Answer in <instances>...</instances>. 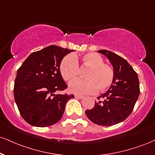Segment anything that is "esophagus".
<instances>
[{
    "mask_svg": "<svg viewBox=\"0 0 155 155\" xmlns=\"http://www.w3.org/2000/svg\"><path fill=\"white\" fill-rule=\"evenodd\" d=\"M74 97H75V98H77V99H82L84 97L83 96L78 95V94H75V95H74Z\"/></svg>",
    "mask_w": 155,
    "mask_h": 155,
    "instance_id": "34e87169",
    "label": "esophagus"
}]
</instances>
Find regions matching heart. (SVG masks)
<instances>
[{"label": "heart", "mask_w": 155, "mask_h": 155, "mask_svg": "<svg viewBox=\"0 0 155 155\" xmlns=\"http://www.w3.org/2000/svg\"><path fill=\"white\" fill-rule=\"evenodd\" d=\"M89 67L85 74L86 79H76L69 85L71 92L76 94H91L97 90L104 91L110 87L114 79V71L109 65L103 63V58L95 53L85 54L81 58L67 55L60 65L63 79L71 81L79 74V63Z\"/></svg>", "instance_id": "obj_1"}]
</instances>
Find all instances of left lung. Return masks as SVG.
Here are the masks:
<instances>
[{
  "mask_svg": "<svg viewBox=\"0 0 155 155\" xmlns=\"http://www.w3.org/2000/svg\"><path fill=\"white\" fill-rule=\"evenodd\" d=\"M110 61L114 79L108 90L98 97L94 107L85 111L87 118L94 124L111 126L129 116L139 98L140 89L137 72L122 57L107 50H98Z\"/></svg>",
  "mask_w": 155,
  "mask_h": 155,
  "instance_id": "1",
  "label": "left lung"
}]
</instances>
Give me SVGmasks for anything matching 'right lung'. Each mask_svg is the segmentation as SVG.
Masks as SVG:
<instances>
[{"label": "right lung", "mask_w": 155, "mask_h": 155, "mask_svg": "<svg viewBox=\"0 0 155 155\" xmlns=\"http://www.w3.org/2000/svg\"><path fill=\"white\" fill-rule=\"evenodd\" d=\"M73 51L50 45L31 53L18 69L14 99L20 114L29 124L46 127L62 118L66 102L74 96L55 92L66 89L60 65L63 58Z\"/></svg>", "instance_id": "obj_1"}]
</instances>
